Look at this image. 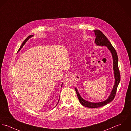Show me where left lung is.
<instances>
[{
	"mask_svg": "<svg viewBox=\"0 0 131 131\" xmlns=\"http://www.w3.org/2000/svg\"><path fill=\"white\" fill-rule=\"evenodd\" d=\"M94 32L95 34L96 39L95 40V43L98 46H106L107 47L109 51L110 52L112 59H113V69L114 71V77L115 79L114 84L113 86L112 91L110 94L108 98L103 101L99 102H91L88 101L84 99H83L79 93V91L77 88H75V91L77 92V94L78 97L79 101L80 103L83 106L86 107L94 108H98L104 105L107 104L109 102H111L115 97L117 86L120 82V72L118 68V59L117 52H116L114 48L113 47L111 43L108 40V38L106 37L104 34L99 30H95Z\"/></svg>",
	"mask_w": 131,
	"mask_h": 131,
	"instance_id": "1",
	"label": "left lung"
}]
</instances>
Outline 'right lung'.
<instances>
[{
	"label": "right lung",
	"mask_w": 131,
	"mask_h": 131,
	"mask_svg": "<svg viewBox=\"0 0 131 131\" xmlns=\"http://www.w3.org/2000/svg\"><path fill=\"white\" fill-rule=\"evenodd\" d=\"M34 36V35H29V36H28L25 39V40L23 41V42L22 43V45H21V46L20 47V49H19V50H18V52H20V51L21 50V49L22 48V47L24 46V45L25 44V43L28 40V39L30 38H31V37H33ZM62 85H63V83L62 84ZM62 86H61V87H62ZM59 100H58V103H57V105H56V106H57V104H58V103H59Z\"/></svg>",
	"instance_id": "1"
}]
</instances>
